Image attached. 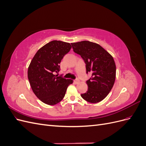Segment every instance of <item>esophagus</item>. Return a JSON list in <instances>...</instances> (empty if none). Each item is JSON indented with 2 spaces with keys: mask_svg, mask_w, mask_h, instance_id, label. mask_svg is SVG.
Segmentation results:
<instances>
[{
  "mask_svg": "<svg viewBox=\"0 0 146 146\" xmlns=\"http://www.w3.org/2000/svg\"><path fill=\"white\" fill-rule=\"evenodd\" d=\"M74 82L76 83H78L79 82H80V80H79V79L77 78V79H76V80H74Z\"/></svg>",
  "mask_w": 146,
  "mask_h": 146,
  "instance_id": "1",
  "label": "esophagus"
}]
</instances>
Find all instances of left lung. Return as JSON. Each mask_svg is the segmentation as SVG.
Returning <instances> with one entry per match:
<instances>
[{"instance_id":"left-lung-1","label":"left lung","mask_w":146,"mask_h":146,"mask_svg":"<svg viewBox=\"0 0 146 146\" xmlns=\"http://www.w3.org/2000/svg\"><path fill=\"white\" fill-rule=\"evenodd\" d=\"M73 50L80 55L86 64V73L92 76L86 81L88 89L82 98L96 104L104 99L114 85L116 64L113 56L98 44L88 41L71 43Z\"/></svg>"}]
</instances>
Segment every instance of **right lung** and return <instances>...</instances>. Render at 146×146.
Segmentation results:
<instances>
[{"label":"right lung","mask_w":146,"mask_h":146,"mask_svg":"<svg viewBox=\"0 0 146 146\" xmlns=\"http://www.w3.org/2000/svg\"><path fill=\"white\" fill-rule=\"evenodd\" d=\"M72 46L68 42L52 41L38 50L28 68V78L37 98L46 104L54 105L62 100L68 86L73 83L55 75L60 63Z\"/></svg>","instance_id":"1"}]
</instances>
